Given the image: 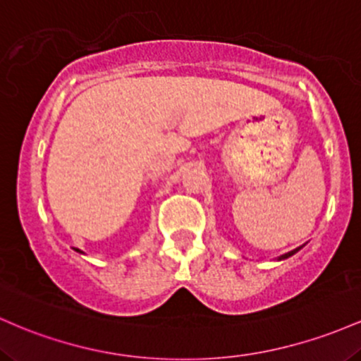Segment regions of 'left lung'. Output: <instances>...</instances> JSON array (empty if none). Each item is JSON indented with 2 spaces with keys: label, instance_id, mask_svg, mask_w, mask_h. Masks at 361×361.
Segmentation results:
<instances>
[{
  "label": "left lung",
  "instance_id": "obj_1",
  "mask_svg": "<svg viewBox=\"0 0 361 361\" xmlns=\"http://www.w3.org/2000/svg\"><path fill=\"white\" fill-rule=\"evenodd\" d=\"M302 249V247H297V249H293V250H290V252H286V254H283V256L281 257H279V259H286V257H290V256H293V254L295 252H298V250H300Z\"/></svg>",
  "mask_w": 361,
  "mask_h": 361
}]
</instances>
